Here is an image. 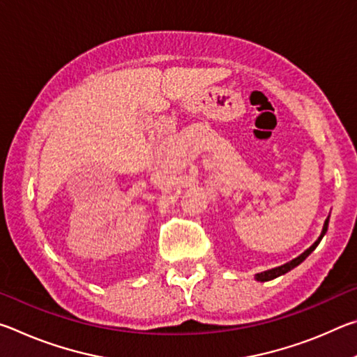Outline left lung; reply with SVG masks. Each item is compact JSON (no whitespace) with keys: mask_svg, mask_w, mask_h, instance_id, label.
Wrapping results in <instances>:
<instances>
[{"mask_svg":"<svg viewBox=\"0 0 357 357\" xmlns=\"http://www.w3.org/2000/svg\"><path fill=\"white\" fill-rule=\"evenodd\" d=\"M328 225H329V217L328 219H326V222H324V227H323V231H321V236L318 238V241L315 244H313L312 247H309V249H307L304 253H302V255H299L298 258H294L293 261H289V263H287V264H283V266H279V268H274V269H269V271H264V273H259V274H257L255 275V279L257 280H259V282H268V280H273V279H275V277H279V275H282V274H287L288 271H291L293 268H296V266L298 264H301L302 261H304V259L310 255V253L317 249V245L319 244V241L323 239V236H324V233L328 231Z\"/></svg>","mask_w":357,"mask_h":357,"instance_id":"obj_1","label":"left lung"}]
</instances>
